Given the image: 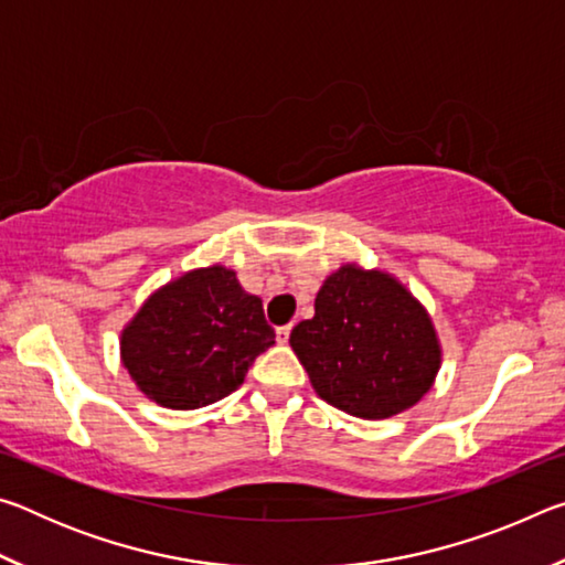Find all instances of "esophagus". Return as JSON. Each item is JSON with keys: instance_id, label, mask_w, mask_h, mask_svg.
Listing matches in <instances>:
<instances>
[{"instance_id": "esophagus-1", "label": "esophagus", "mask_w": 565, "mask_h": 565, "mask_svg": "<svg viewBox=\"0 0 565 565\" xmlns=\"http://www.w3.org/2000/svg\"><path fill=\"white\" fill-rule=\"evenodd\" d=\"M289 333H291V327H279V329H276V341L286 343V341H289Z\"/></svg>"}]
</instances>
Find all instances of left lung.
<instances>
[{"label":"left lung","instance_id":"left-lung-1","mask_svg":"<svg viewBox=\"0 0 565 565\" xmlns=\"http://www.w3.org/2000/svg\"><path fill=\"white\" fill-rule=\"evenodd\" d=\"M289 343L327 404L369 420L416 406L444 356L426 306L394 274L353 262L323 279Z\"/></svg>","mask_w":565,"mask_h":565}]
</instances>
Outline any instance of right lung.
<instances>
[{
	"mask_svg": "<svg viewBox=\"0 0 565 565\" xmlns=\"http://www.w3.org/2000/svg\"><path fill=\"white\" fill-rule=\"evenodd\" d=\"M276 333L262 299L222 264L177 276L121 329L119 353L137 388L154 404L191 411L244 384Z\"/></svg>",
	"mask_w": 565,
	"mask_h": 565,
	"instance_id": "right-lung-1",
	"label": "right lung"
}]
</instances>
